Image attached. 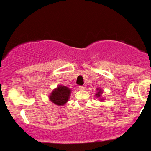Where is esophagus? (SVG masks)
Returning a JSON list of instances; mask_svg holds the SVG:
<instances>
[{
	"mask_svg": "<svg viewBox=\"0 0 151 151\" xmlns=\"http://www.w3.org/2000/svg\"><path fill=\"white\" fill-rule=\"evenodd\" d=\"M79 89L80 90H84V86H79Z\"/></svg>",
	"mask_w": 151,
	"mask_h": 151,
	"instance_id": "obj_1",
	"label": "esophagus"
}]
</instances>
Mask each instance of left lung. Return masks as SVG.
I'll return each instance as SVG.
<instances>
[{"label":"left lung","instance_id":"obj_1","mask_svg":"<svg viewBox=\"0 0 151 151\" xmlns=\"http://www.w3.org/2000/svg\"><path fill=\"white\" fill-rule=\"evenodd\" d=\"M97 93H96V97H100L101 96V95L102 94V93H103V91H102V90L101 89H97ZM101 101L103 99H101Z\"/></svg>","mask_w":151,"mask_h":151}]
</instances>
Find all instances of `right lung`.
<instances>
[{"mask_svg": "<svg viewBox=\"0 0 151 151\" xmlns=\"http://www.w3.org/2000/svg\"><path fill=\"white\" fill-rule=\"evenodd\" d=\"M71 93V89L67 86L59 85L49 96L50 100L58 106H63L68 101Z\"/></svg>", "mask_w": 151, "mask_h": 151, "instance_id": "right-lung-1", "label": "right lung"}]
</instances>
